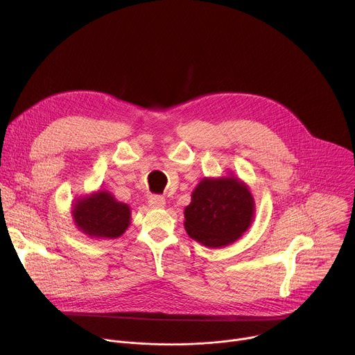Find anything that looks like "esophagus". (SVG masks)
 <instances>
[{
	"label": "esophagus",
	"mask_w": 355,
	"mask_h": 355,
	"mask_svg": "<svg viewBox=\"0 0 355 355\" xmlns=\"http://www.w3.org/2000/svg\"><path fill=\"white\" fill-rule=\"evenodd\" d=\"M148 205L151 208H164L166 207V199L160 195H151L148 198Z\"/></svg>",
	"instance_id": "esophagus-1"
}]
</instances>
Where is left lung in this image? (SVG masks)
I'll list each match as a JSON object with an SVG mask.
<instances>
[{"mask_svg":"<svg viewBox=\"0 0 355 355\" xmlns=\"http://www.w3.org/2000/svg\"><path fill=\"white\" fill-rule=\"evenodd\" d=\"M254 198L248 187L229 175L204 178L185 208L184 227L198 243L218 248L236 241L254 218Z\"/></svg>","mask_w":355,"mask_h":355,"instance_id":"obj_1","label":"left lung"}]
</instances>
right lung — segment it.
I'll use <instances>...</instances> for the list:
<instances>
[{
    "mask_svg": "<svg viewBox=\"0 0 355 355\" xmlns=\"http://www.w3.org/2000/svg\"><path fill=\"white\" fill-rule=\"evenodd\" d=\"M73 218L78 230L92 239H116L130 225V208L101 189L76 200Z\"/></svg>",
    "mask_w": 355,
    "mask_h": 355,
    "instance_id": "obj_1",
    "label": "right lung"
}]
</instances>
